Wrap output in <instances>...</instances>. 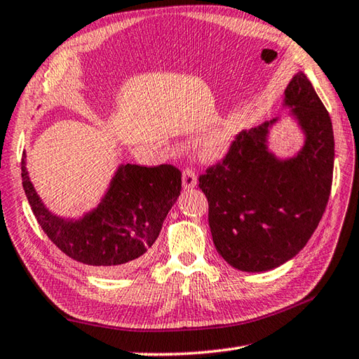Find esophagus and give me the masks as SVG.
Masks as SVG:
<instances>
[{
    "label": "esophagus",
    "instance_id": "obj_1",
    "mask_svg": "<svg viewBox=\"0 0 359 359\" xmlns=\"http://www.w3.org/2000/svg\"><path fill=\"white\" fill-rule=\"evenodd\" d=\"M182 185L183 189H193L197 185V176L196 172L193 171V168H187L183 171V176H182Z\"/></svg>",
    "mask_w": 359,
    "mask_h": 359
}]
</instances>
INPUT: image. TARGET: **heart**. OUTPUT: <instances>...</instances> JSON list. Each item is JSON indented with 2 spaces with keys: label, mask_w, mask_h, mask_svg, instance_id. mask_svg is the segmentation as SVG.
<instances>
[{
  "label": "heart",
  "mask_w": 359,
  "mask_h": 359,
  "mask_svg": "<svg viewBox=\"0 0 359 359\" xmlns=\"http://www.w3.org/2000/svg\"><path fill=\"white\" fill-rule=\"evenodd\" d=\"M232 140H234V133H232L229 125H222V127H217L206 133L203 137H200L196 144V149L202 159H219L228 153Z\"/></svg>",
  "instance_id": "b5f03b06"
}]
</instances>
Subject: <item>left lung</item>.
Returning <instances> with one entry per match:
<instances>
[{
	"label": "left lung",
	"mask_w": 359,
	"mask_h": 359,
	"mask_svg": "<svg viewBox=\"0 0 359 359\" xmlns=\"http://www.w3.org/2000/svg\"><path fill=\"white\" fill-rule=\"evenodd\" d=\"M283 108L303 136L292 156L271 148L285 116L240 131L224 161L200 176L210 203L214 246L243 272L278 268L306 246L326 210L335 159L330 116L303 72L285 90Z\"/></svg>",
	"instance_id": "8db88e82"
}]
</instances>
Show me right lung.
Masks as SVG:
<instances>
[{
	"mask_svg": "<svg viewBox=\"0 0 359 359\" xmlns=\"http://www.w3.org/2000/svg\"><path fill=\"white\" fill-rule=\"evenodd\" d=\"M26 157L24 153L22 188L41 228L65 255L97 273L122 275L139 268L180 196L182 174L174 166L121 163L95 208L79 217H64L36 193Z\"/></svg>",
	"mask_w": 359,
	"mask_h": 359,
	"instance_id": "add662e5",
	"label": "right lung"
}]
</instances>
